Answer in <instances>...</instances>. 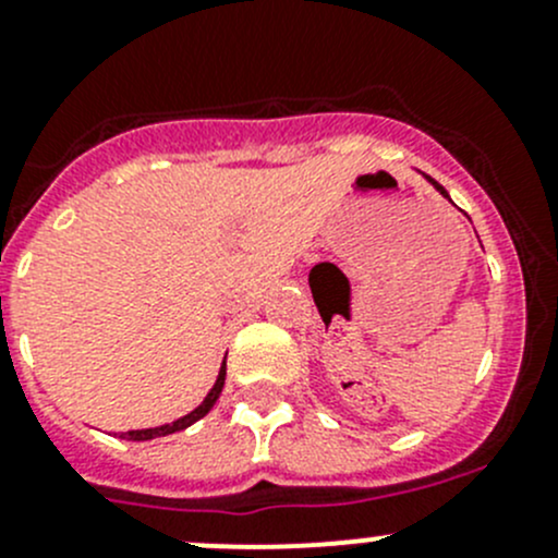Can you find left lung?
Returning a JSON list of instances; mask_svg holds the SVG:
<instances>
[{
    "label": "left lung",
    "mask_w": 558,
    "mask_h": 558,
    "mask_svg": "<svg viewBox=\"0 0 558 558\" xmlns=\"http://www.w3.org/2000/svg\"><path fill=\"white\" fill-rule=\"evenodd\" d=\"M426 180H429V183H432V185H435V189H437V191H440V194H446V189H442V185H440V183H437V180H432V178H429V174H426ZM446 196H448V194H446Z\"/></svg>",
    "instance_id": "1"
}]
</instances>
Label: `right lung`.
Here are the masks:
<instances>
[{
  "label": "right lung",
  "instance_id": "1",
  "mask_svg": "<svg viewBox=\"0 0 558 558\" xmlns=\"http://www.w3.org/2000/svg\"><path fill=\"white\" fill-rule=\"evenodd\" d=\"M223 380H227V362H223L221 373H218L216 378V386L210 388V393L205 397V402L199 404V408L191 410L189 415H183V418L172 421V424H165V426H156V429H134V432H123L121 437H126V440H154V437H167V435H174V432H183L185 426L196 424L199 418H205L207 413L213 410V404L218 402V397H221V388H223Z\"/></svg>",
  "mask_w": 558,
  "mask_h": 558
}]
</instances>
